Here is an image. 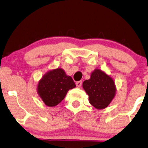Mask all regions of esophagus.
Returning <instances> with one entry per match:
<instances>
[{
	"mask_svg": "<svg viewBox=\"0 0 148 148\" xmlns=\"http://www.w3.org/2000/svg\"><path fill=\"white\" fill-rule=\"evenodd\" d=\"M76 85H77V87H78V88H80V87H81V85H82V81H80L77 82V83H76Z\"/></svg>",
	"mask_w": 148,
	"mask_h": 148,
	"instance_id": "esophagus-1",
	"label": "esophagus"
}]
</instances>
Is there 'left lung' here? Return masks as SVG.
I'll use <instances>...</instances> for the list:
<instances>
[{"label":"left lung","instance_id":"1","mask_svg":"<svg viewBox=\"0 0 148 148\" xmlns=\"http://www.w3.org/2000/svg\"><path fill=\"white\" fill-rule=\"evenodd\" d=\"M83 88L89 96V102L97 110L107 108L116 93L113 79L99 69L91 73L90 79L83 82Z\"/></svg>","mask_w":148,"mask_h":148}]
</instances>
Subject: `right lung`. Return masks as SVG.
Segmentation results:
<instances>
[{
	"label": "right lung",
	"instance_id": "1",
	"mask_svg": "<svg viewBox=\"0 0 148 148\" xmlns=\"http://www.w3.org/2000/svg\"><path fill=\"white\" fill-rule=\"evenodd\" d=\"M76 86L71 76L62 68L54 69L42 76L38 81L37 93L48 107H54L64 100L67 92Z\"/></svg>",
	"mask_w": 148,
	"mask_h": 148
}]
</instances>
